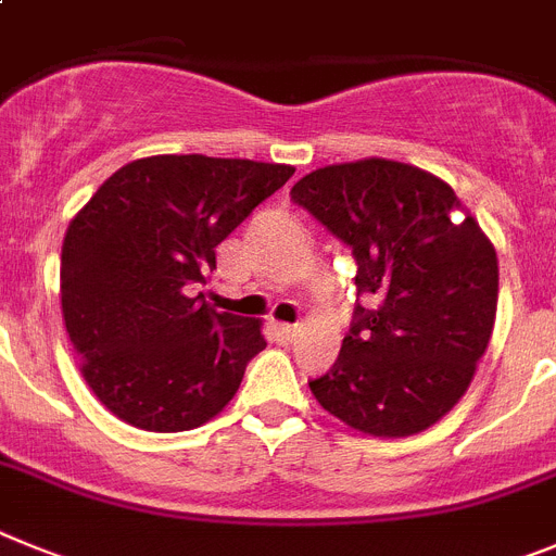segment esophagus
Returning <instances> with one entry per match:
<instances>
[{"label": "esophagus", "mask_w": 556, "mask_h": 556, "mask_svg": "<svg viewBox=\"0 0 556 556\" xmlns=\"http://www.w3.org/2000/svg\"><path fill=\"white\" fill-rule=\"evenodd\" d=\"M277 330H279V332H282V336H285V338H288V341H291V338H296V332H299V330H302V327H299V325H279V327H277Z\"/></svg>", "instance_id": "esophagus-1"}]
</instances>
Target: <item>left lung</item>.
Wrapping results in <instances>:
<instances>
[{
    "mask_svg": "<svg viewBox=\"0 0 556 556\" xmlns=\"http://www.w3.org/2000/svg\"><path fill=\"white\" fill-rule=\"evenodd\" d=\"M291 198L350 245L366 299L311 392L371 437L431 428L467 392L490 344L498 307L492 243L442 178L389 159L313 170Z\"/></svg>",
    "mask_w": 556,
    "mask_h": 556,
    "instance_id": "1",
    "label": "left lung"
}]
</instances>
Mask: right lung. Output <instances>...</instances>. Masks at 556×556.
Segmentation results:
<instances>
[{
  "label": "right lung",
  "instance_id": "right-lung-1",
  "mask_svg": "<svg viewBox=\"0 0 556 556\" xmlns=\"http://www.w3.org/2000/svg\"><path fill=\"white\" fill-rule=\"evenodd\" d=\"M293 176L251 159L148 156L105 178L61 249V311L86 383L123 422L204 425L265 350L260 321L192 296L215 249Z\"/></svg>",
  "mask_w": 556,
  "mask_h": 556
}]
</instances>
